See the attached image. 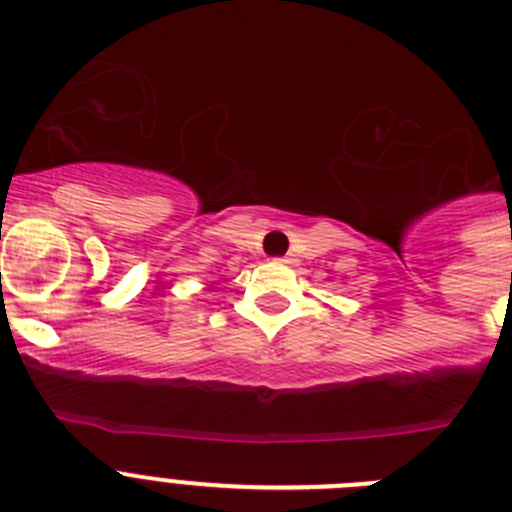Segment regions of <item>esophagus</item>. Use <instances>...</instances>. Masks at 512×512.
I'll return each instance as SVG.
<instances>
[{"mask_svg": "<svg viewBox=\"0 0 512 512\" xmlns=\"http://www.w3.org/2000/svg\"><path fill=\"white\" fill-rule=\"evenodd\" d=\"M282 261H284V264H292V261H295V256H292V253H287Z\"/></svg>", "mask_w": 512, "mask_h": 512, "instance_id": "obj_1", "label": "esophagus"}]
</instances>
